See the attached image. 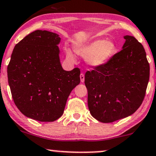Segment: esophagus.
<instances>
[{
  "label": "esophagus",
  "instance_id": "1",
  "mask_svg": "<svg viewBox=\"0 0 156 156\" xmlns=\"http://www.w3.org/2000/svg\"><path fill=\"white\" fill-rule=\"evenodd\" d=\"M80 80H81L82 82H84V74L83 73H82V74H80Z\"/></svg>",
  "mask_w": 156,
  "mask_h": 156
}]
</instances>
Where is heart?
I'll return each mask as SVG.
<instances>
[{
	"instance_id": "heart-1",
	"label": "heart",
	"mask_w": 156,
	"mask_h": 156,
	"mask_svg": "<svg viewBox=\"0 0 156 156\" xmlns=\"http://www.w3.org/2000/svg\"><path fill=\"white\" fill-rule=\"evenodd\" d=\"M116 45L112 40H96L89 43L75 46V52L87 58V63L93 67H101L104 65L116 52ZM66 55L69 60L74 62L76 56L72 49L66 48Z\"/></svg>"
}]
</instances>
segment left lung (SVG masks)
<instances>
[{
  "label": "left lung",
  "instance_id": "left-lung-1",
  "mask_svg": "<svg viewBox=\"0 0 156 156\" xmlns=\"http://www.w3.org/2000/svg\"><path fill=\"white\" fill-rule=\"evenodd\" d=\"M124 38L122 51L84 76L90 112L103 123L133 114L143 103L148 84L150 66L143 45L133 36Z\"/></svg>",
  "mask_w": 156,
  "mask_h": 156
}]
</instances>
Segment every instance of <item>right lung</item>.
Segmentation results:
<instances>
[{
    "mask_svg": "<svg viewBox=\"0 0 156 156\" xmlns=\"http://www.w3.org/2000/svg\"><path fill=\"white\" fill-rule=\"evenodd\" d=\"M54 32L36 30L15 45L7 68L15 105L24 116L54 122L62 116L68 97L80 82V70H63Z\"/></svg>",
    "mask_w": 156,
    "mask_h": 156,
    "instance_id": "1",
    "label": "right lung"
}]
</instances>
